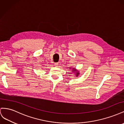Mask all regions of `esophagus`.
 I'll return each instance as SVG.
<instances>
[{
  "label": "esophagus",
  "instance_id": "34e87169",
  "mask_svg": "<svg viewBox=\"0 0 124 124\" xmlns=\"http://www.w3.org/2000/svg\"><path fill=\"white\" fill-rule=\"evenodd\" d=\"M54 66H55V67H58V63H57V62H56V63H54Z\"/></svg>",
  "mask_w": 124,
  "mask_h": 124
}]
</instances>
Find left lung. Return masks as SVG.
<instances>
[{
    "label": "left lung",
    "mask_w": 124,
    "mask_h": 124,
    "mask_svg": "<svg viewBox=\"0 0 124 124\" xmlns=\"http://www.w3.org/2000/svg\"><path fill=\"white\" fill-rule=\"evenodd\" d=\"M72 70H73L72 71H73L74 72H75V71H76V77H78V74H79V73H78V71H76V69H74V68H73V69Z\"/></svg>",
    "instance_id": "1"
}]
</instances>
